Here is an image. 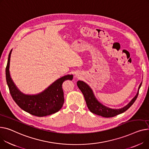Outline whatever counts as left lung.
<instances>
[{
    "mask_svg": "<svg viewBox=\"0 0 149 149\" xmlns=\"http://www.w3.org/2000/svg\"><path fill=\"white\" fill-rule=\"evenodd\" d=\"M141 84L142 83L140 84L139 88H138V91L135 96L126 106L124 107L121 109H111L107 108V107H105L97 101L93 95L92 89L86 83L82 81H77V86L78 88L80 89V91H81L84 96L85 101L88 110L92 113L104 117H114L118 114L123 113V112L126 111L129 108L131 107V106L134 103V102L136 100L138 93H139V90L141 86Z\"/></svg>",
    "mask_w": 149,
    "mask_h": 149,
    "instance_id": "obj_1",
    "label": "left lung"
}]
</instances>
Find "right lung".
Returning a JSON list of instances; mask_svg holds the SVG:
<instances>
[{
  "mask_svg": "<svg viewBox=\"0 0 149 149\" xmlns=\"http://www.w3.org/2000/svg\"><path fill=\"white\" fill-rule=\"evenodd\" d=\"M9 52L6 67V80L10 94L15 102L22 110L33 116L44 117L54 114L61 110L64 103L62 83L73 78L72 75L62 77L49 86L43 92L36 95H25L19 92L13 83L9 74Z\"/></svg>",
  "mask_w": 149,
  "mask_h": 149,
  "instance_id": "add662e5",
  "label": "right lung"
}]
</instances>
